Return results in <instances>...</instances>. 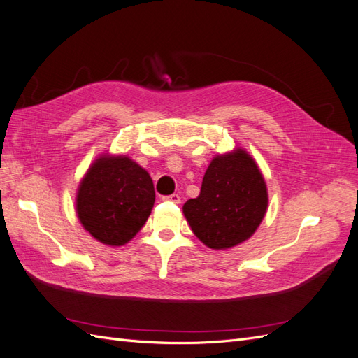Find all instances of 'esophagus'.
I'll list each match as a JSON object with an SVG mask.
<instances>
[{
  "mask_svg": "<svg viewBox=\"0 0 358 358\" xmlns=\"http://www.w3.org/2000/svg\"><path fill=\"white\" fill-rule=\"evenodd\" d=\"M162 200H164V201H171V203H176V204H179V203H180V197L178 196V194H171V196H166V197H162Z\"/></svg>",
  "mask_w": 358,
  "mask_h": 358,
  "instance_id": "obj_1",
  "label": "esophagus"
}]
</instances>
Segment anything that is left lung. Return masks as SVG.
<instances>
[{"mask_svg": "<svg viewBox=\"0 0 358 358\" xmlns=\"http://www.w3.org/2000/svg\"><path fill=\"white\" fill-rule=\"evenodd\" d=\"M268 204L262 170L245 149L216 155L206 170L200 196L183 204L192 233L212 249L248 241L262 224Z\"/></svg>", "mask_w": 358, "mask_h": 358, "instance_id": "left-lung-1", "label": "left lung"}]
</instances>
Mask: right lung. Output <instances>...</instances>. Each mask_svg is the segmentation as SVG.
<instances>
[{"instance_id": "obj_1", "label": "right lung", "mask_w": 358, "mask_h": 358, "mask_svg": "<svg viewBox=\"0 0 358 358\" xmlns=\"http://www.w3.org/2000/svg\"><path fill=\"white\" fill-rule=\"evenodd\" d=\"M155 203L149 173L127 155L96 158L76 194V213L94 239L122 246L140 231Z\"/></svg>"}]
</instances>
